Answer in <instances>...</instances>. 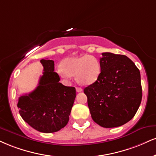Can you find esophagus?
Wrapping results in <instances>:
<instances>
[{
  "instance_id": "1",
  "label": "esophagus",
  "mask_w": 156,
  "mask_h": 156,
  "mask_svg": "<svg viewBox=\"0 0 156 156\" xmlns=\"http://www.w3.org/2000/svg\"><path fill=\"white\" fill-rule=\"evenodd\" d=\"M82 91H83V89H82L80 87H76V91H77V92H81Z\"/></svg>"
}]
</instances>
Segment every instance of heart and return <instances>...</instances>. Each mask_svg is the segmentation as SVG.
<instances>
[{"label": "heart", "mask_w": 156, "mask_h": 156, "mask_svg": "<svg viewBox=\"0 0 156 156\" xmlns=\"http://www.w3.org/2000/svg\"><path fill=\"white\" fill-rule=\"evenodd\" d=\"M61 66L57 70L60 76L65 78L76 76L78 83L82 85L94 83L101 73L99 60L90 55L66 58L62 62Z\"/></svg>", "instance_id": "b5f03b06"}]
</instances>
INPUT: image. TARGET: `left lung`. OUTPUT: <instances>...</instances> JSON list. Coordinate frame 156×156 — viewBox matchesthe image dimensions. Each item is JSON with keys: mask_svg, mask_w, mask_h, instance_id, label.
Masks as SVG:
<instances>
[{"mask_svg": "<svg viewBox=\"0 0 156 156\" xmlns=\"http://www.w3.org/2000/svg\"><path fill=\"white\" fill-rule=\"evenodd\" d=\"M101 73L83 91L87 96L91 118L105 128H113L129 122L142 101L140 72L125 55L102 54Z\"/></svg>", "mask_w": 156, "mask_h": 156, "instance_id": "8db88e82", "label": "left lung"}]
</instances>
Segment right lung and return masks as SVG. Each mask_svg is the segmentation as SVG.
<instances>
[{"label":"right lung","instance_id":"add662e5","mask_svg":"<svg viewBox=\"0 0 156 156\" xmlns=\"http://www.w3.org/2000/svg\"><path fill=\"white\" fill-rule=\"evenodd\" d=\"M41 63L44 73L38 86L28 94L20 97L17 107L24 121L35 130L56 132L68 123L76 97V89L59 83L53 60L43 59Z\"/></svg>","mask_w":156,"mask_h":156}]
</instances>
